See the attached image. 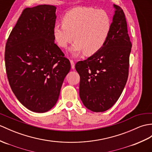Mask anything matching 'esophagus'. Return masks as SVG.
Returning a JSON list of instances; mask_svg holds the SVG:
<instances>
[{
	"instance_id": "esophagus-1",
	"label": "esophagus",
	"mask_w": 152,
	"mask_h": 152,
	"mask_svg": "<svg viewBox=\"0 0 152 152\" xmlns=\"http://www.w3.org/2000/svg\"><path fill=\"white\" fill-rule=\"evenodd\" d=\"M70 64H71V68L72 69H74L75 68V62H74L73 60H70Z\"/></svg>"
}]
</instances>
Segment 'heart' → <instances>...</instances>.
<instances>
[{
    "label": "heart",
    "instance_id": "b5f03b06",
    "mask_svg": "<svg viewBox=\"0 0 152 152\" xmlns=\"http://www.w3.org/2000/svg\"><path fill=\"white\" fill-rule=\"evenodd\" d=\"M62 24H55L53 38L59 47L66 48L73 41L70 49L75 56L84 52L92 56L100 51L109 37L111 20L109 14L102 10L89 7H76L66 12Z\"/></svg>",
    "mask_w": 152,
    "mask_h": 152
}]
</instances>
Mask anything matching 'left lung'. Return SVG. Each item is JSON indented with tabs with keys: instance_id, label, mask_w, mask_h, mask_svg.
Listing matches in <instances>:
<instances>
[{
	"instance_id": "8db88e82",
	"label": "left lung",
	"mask_w": 152,
	"mask_h": 152,
	"mask_svg": "<svg viewBox=\"0 0 152 152\" xmlns=\"http://www.w3.org/2000/svg\"><path fill=\"white\" fill-rule=\"evenodd\" d=\"M115 8L109 37L100 51L75 65L80 77V97L93 112L111 108L124 89L129 73L132 43L128 34L125 14Z\"/></svg>"
}]
</instances>
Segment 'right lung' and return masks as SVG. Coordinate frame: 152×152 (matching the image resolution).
I'll list each match as a JSON object with an SVG mask.
<instances>
[{
  "label": "right lung",
  "mask_w": 152,
  "mask_h": 152,
  "mask_svg": "<svg viewBox=\"0 0 152 152\" xmlns=\"http://www.w3.org/2000/svg\"><path fill=\"white\" fill-rule=\"evenodd\" d=\"M56 7L39 5L24 9L7 40L6 70L14 94L36 113L57 102L70 63L55 44L52 28Z\"/></svg>",
  "instance_id": "add662e5"
}]
</instances>
